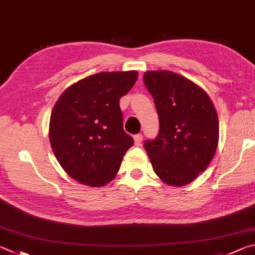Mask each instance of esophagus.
Returning a JSON list of instances; mask_svg holds the SVG:
<instances>
[{"instance_id":"34e87169","label":"esophagus","mask_w":255,"mask_h":255,"mask_svg":"<svg viewBox=\"0 0 255 255\" xmlns=\"http://www.w3.org/2000/svg\"><path fill=\"white\" fill-rule=\"evenodd\" d=\"M133 139H135V145L136 146H140L141 141H142V135H141V133H138V135H135Z\"/></svg>"}]
</instances>
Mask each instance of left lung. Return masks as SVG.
I'll list each match as a JSON object with an SVG mask.
<instances>
[{"label": "left lung", "instance_id": "8db88e82", "mask_svg": "<svg viewBox=\"0 0 255 255\" xmlns=\"http://www.w3.org/2000/svg\"><path fill=\"white\" fill-rule=\"evenodd\" d=\"M143 82L155 101L159 131L143 143L156 175L172 186L205 170L219 142V119L206 92L172 71H147Z\"/></svg>", "mask_w": 255, "mask_h": 255}]
</instances>
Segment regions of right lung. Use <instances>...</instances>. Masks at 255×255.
Masks as SVG:
<instances>
[{"label": "right lung", "mask_w": 255, "mask_h": 255, "mask_svg": "<svg viewBox=\"0 0 255 255\" xmlns=\"http://www.w3.org/2000/svg\"><path fill=\"white\" fill-rule=\"evenodd\" d=\"M136 71L101 72L60 96L50 118V142L60 165L79 183L103 186L133 145L123 128L119 99L137 80Z\"/></svg>", "instance_id": "1"}]
</instances>
